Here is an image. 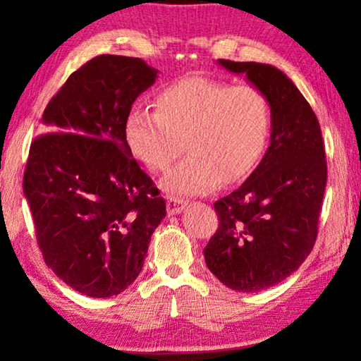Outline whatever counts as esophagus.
<instances>
[{"mask_svg":"<svg viewBox=\"0 0 361 361\" xmlns=\"http://www.w3.org/2000/svg\"><path fill=\"white\" fill-rule=\"evenodd\" d=\"M184 209H185V202L179 199V197H171V199L167 200V214L169 215L180 214Z\"/></svg>","mask_w":361,"mask_h":361,"instance_id":"1","label":"esophagus"}]
</instances>
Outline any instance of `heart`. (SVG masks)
Here are the masks:
<instances>
[{
    "label": "heart",
    "instance_id": "b5f03b06",
    "mask_svg": "<svg viewBox=\"0 0 361 361\" xmlns=\"http://www.w3.org/2000/svg\"><path fill=\"white\" fill-rule=\"evenodd\" d=\"M156 111L133 108L125 120L128 149L151 172H164L182 151L189 156L162 185L200 195L220 180L233 184L258 164L271 131L268 98L253 85L187 77L161 88Z\"/></svg>",
    "mask_w": 361,
    "mask_h": 361
}]
</instances>
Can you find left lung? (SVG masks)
I'll return each mask as SVG.
<instances>
[{
  "mask_svg": "<svg viewBox=\"0 0 361 361\" xmlns=\"http://www.w3.org/2000/svg\"><path fill=\"white\" fill-rule=\"evenodd\" d=\"M219 63L245 73L268 98L271 142L253 174L214 204L219 228L204 256L226 288L258 293L293 274L312 251L327 161L317 116L279 68L225 59Z\"/></svg>",
  "mask_w": 361,
  "mask_h": 361,
  "instance_id": "obj_1",
  "label": "left lung"
}]
</instances>
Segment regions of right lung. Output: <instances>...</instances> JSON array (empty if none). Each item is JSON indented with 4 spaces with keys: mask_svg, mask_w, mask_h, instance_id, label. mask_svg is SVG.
Masks as SVG:
<instances>
[{
    "mask_svg": "<svg viewBox=\"0 0 361 361\" xmlns=\"http://www.w3.org/2000/svg\"><path fill=\"white\" fill-rule=\"evenodd\" d=\"M157 71L137 57L103 56L72 73L42 115L23 189L44 261L90 298L125 290L141 273L166 202L125 141L131 105Z\"/></svg>",
    "mask_w": 361,
    "mask_h": 361,
    "instance_id": "1",
    "label": "right lung"
}]
</instances>
